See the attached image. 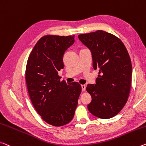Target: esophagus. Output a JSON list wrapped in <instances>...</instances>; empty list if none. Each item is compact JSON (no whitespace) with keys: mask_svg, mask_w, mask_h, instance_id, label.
<instances>
[{"mask_svg":"<svg viewBox=\"0 0 146 146\" xmlns=\"http://www.w3.org/2000/svg\"><path fill=\"white\" fill-rule=\"evenodd\" d=\"M81 88H82V91L84 92L86 90V86L85 85H81Z\"/></svg>","mask_w":146,"mask_h":146,"instance_id":"34e87169","label":"esophagus"}]
</instances>
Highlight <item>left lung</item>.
<instances>
[{
    "label": "left lung",
    "instance_id": "8db88e82",
    "mask_svg": "<svg viewBox=\"0 0 146 146\" xmlns=\"http://www.w3.org/2000/svg\"><path fill=\"white\" fill-rule=\"evenodd\" d=\"M90 49L93 68L99 69L96 84L87 85L92 96L88 109L101 119L117 115L125 105L130 92L132 64L123 42L112 34L98 31L78 36Z\"/></svg>",
    "mask_w": 146,
    "mask_h": 146
}]
</instances>
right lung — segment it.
Returning <instances> with one entry per match:
<instances>
[{
	"label": "right lung",
	"instance_id": "obj_1",
	"mask_svg": "<svg viewBox=\"0 0 146 146\" xmlns=\"http://www.w3.org/2000/svg\"><path fill=\"white\" fill-rule=\"evenodd\" d=\"M74 37H42L27 61L25 78L32 103L41 118L53 126L72 120L81 93L79 83L60 82L58 76L64 68V54L75 42Z\"/></svg>",
	"mask_w": 146,
	"mask_h": 146
}]
</instances>
